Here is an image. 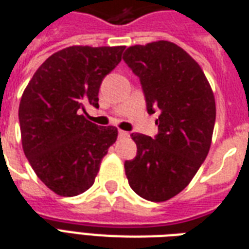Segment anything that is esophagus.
Masks as SVG:
<instances>
[{"label": "esophagus", "instance_id": "obj_1", "mask_svg": "<svg viewBox=\"0 0 249 249\" xmlns=\"http://www.w3.org/2000/svg\"><path fill=\"white\" fill-rule=\"evenodd\" d=\"M119 136L121 139H125V137H129V133L125 132V130H119Z\"/></svg>", "mask_w": 249, "mask_h": 249}]
</instances>
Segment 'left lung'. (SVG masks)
Masks as SVG:
<instances>
[{
  "instance_id": "1",
  "label": "left lung",
  "mask_w": 249,
  "mask_h": 249,
  "mask_svg": "<svg viewBox=\"0 0 249 249\" xmlns=\"http://www.w3.org/2000/svg\"><path fill=\"white\" fill-rule=\"evenodd\" d=\"M124 61L140 78L148 113L160 110L155 139L132 133L137 155L124 164L130 188L149 201H167L191 183L208 155L214 96L203 69L173 42L135 45Z\"/></svg>"
}]
</instances>
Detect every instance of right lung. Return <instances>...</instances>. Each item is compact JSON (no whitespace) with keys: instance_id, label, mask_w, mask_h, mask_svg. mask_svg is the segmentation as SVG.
<instances>
[{"instance_id":"obj_1","label":"right lung","mask_w":249,"mask_h":249,"mask_svg":"<svg viewBox=\"0 0 249 249\" xmlns=\"http://www.w3.org/2000/svg\"><path fill=\"white\" fill-rule=\"evenodd\" d=\"M125 46L74 45L56 52L36 71L18 109L21 141L36 175L71 197L92 187L103 157L117 140L116 126H98L81 113L98 107L104 77Z\"/></svg>"}]
</instances>
